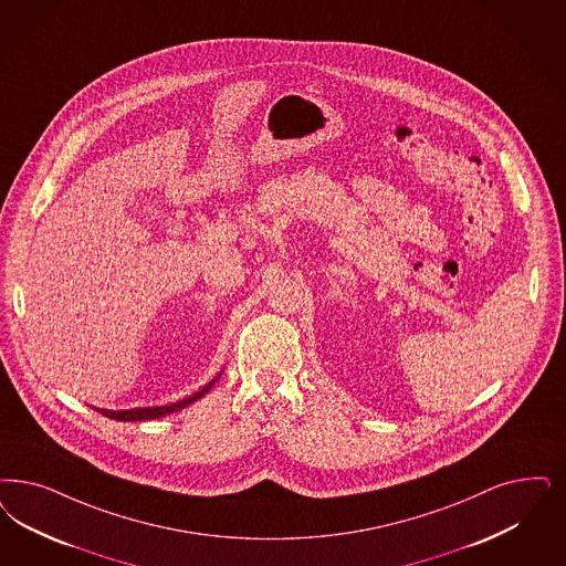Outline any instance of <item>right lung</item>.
Masks as SVG:
<instances>
[{
  "label": "right lung",
  "instance_id": "add662e5",
  "mask_svg": "<svg viewBox=\"0 0 566 566\" xmlns=\"http://www.w3.org/2000/svg\"><path fill=\"white\" fill-rule=\"evenodd\" d=\"M219 376H221V371L214 376L213 380L209 382V385H205L202 389L196 390L192 392L190 397H186V399H179L176 403H167V406H155V408H136V410H96L102 413V416H106V418H113V420H120V422H139V420H155V418H163V416H169V413H174V411L184 410L186 406H190V403H195L198 401L200 397H205L211 387H213L214 382L219 380Z\"/></svg>",
  "mask_w": 566,
  "mask_h": 566
}]
</instances>
